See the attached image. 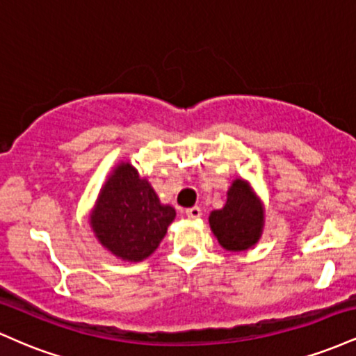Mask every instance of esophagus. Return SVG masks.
I'll list each match as a JSON object with an SVG mask.
<instances>
[{"instance_id": "1", "label": "esophagus", "mask_w": 356, "mask_h": 356, "mask_svg": "<svg viewBox=\"0 0 356 356\" xmlns=\"http://www.w3.org/2000/svg\"><path fill=\"white\" fill-rule=\"evenodd\" d=\"M186 214L189 219H199L202 216V211H201V207L194 206V207H191V209H187Z\"/></svg>"}]
</instances>
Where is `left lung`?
<instances>
[{
	"label": "left lung",
	"instance_id": "1",
	"mask_svg": "<svg viewBox=\"0 0 356 356\" xmlns=\"http://www.w3.org/2000/svg\"><path fill=\"white\" fill-rule=\"evenodd\" d=\"M222 209L209 214L212 234L220 248L243 252L256 246L264 229V204L246 179H234Z\"/></svg>",
	"mask_w": 356,
	"mask_h": 356
}]
</instances>
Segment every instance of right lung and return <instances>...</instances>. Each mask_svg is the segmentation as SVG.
<instances>
[{
  "mask_svg": "<svg viewBox=\"0 0 356 356\" xmlns=\"http://www.w3.org/2000/svg\"><path fill=\"white\" fill-rule=\"evenodd\" d=\"M175 209L162 204L154 187L130 162L120 161L105 179L88 224L117 259L140 263L159 248Z\"/></svg>",
  "mask_w": 356,
  "mask_h": 356,
  "instance_id": "right-lung-1",
  "label": "right lung"
}]
</instances>
